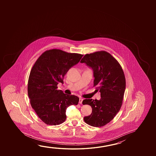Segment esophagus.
Wrapping results in <instances>:
<instances>
[{
  "instance_id": "34e87169",
  "label": "esophagus",
  "mask_w": 156,
  "mask_h": 156,
  "mask_svg": "<svg viewBox=\"0 0 156 156\" xmlns=\"http://www.w3.org/2000/svg\"><path fill=\"white\" fill-rule=\"evenodd\" d=\"M83 98H79V103H80V104H82V102H83Z\"/></svg>"
}]
</instances>
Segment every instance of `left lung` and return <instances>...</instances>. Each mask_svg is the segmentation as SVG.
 <instances>
[{"label":"left lung","mask_w":156,"mask_h":156,"mask_svg":"<svg viewBox=\"0 0 156 156\" xmlns=\"http://www.w3.org/2000/svg\"><path fill=\"white\" fill-rule=\"evenodd\" d=\"M84 62L94 71V87L100 90V101L85 99L83 105L92 107L91 115L84 118L89 125L101 127L114 118L122 106L126 89V78L122 68L117 60L105 51L85 54Z\"/></svg>","instance_id":"8db88e82"}]
</instances>
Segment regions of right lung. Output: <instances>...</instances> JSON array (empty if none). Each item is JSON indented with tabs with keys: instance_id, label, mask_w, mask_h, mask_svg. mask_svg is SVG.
<instances>
[{
	"instance_id": "add662e5",
	"label": "right lung",
	"mask_w": 156,
	"mask_h": 156,
	"mask_svg": "<svg viewBox=\"0 0 156 156\" xmlns=\"http://www.w3.org/2000/svg\"><path fill=\"white\" fill-rule=\"evenodd\" d=\"M83 56L53 49L44 52L34 64L29 77L28 94L31 107L46 125L64 122L67 108L78 105V97L64 94L57 89V85L64 83L65 75Z\"/></svg>"
}]
</instances>
